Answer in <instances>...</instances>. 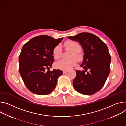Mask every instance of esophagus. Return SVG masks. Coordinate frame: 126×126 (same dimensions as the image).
<instances>
[{
  "mask_svg": "<svg viewBox=\"0 0 126 126\" xmlns=\"http://www.w3.org/2000/svg\"><path fill=\"white\" fill-rule=\"evenodd\" d=\"M67 72H68V71H63V74H65L67 73Z\"/></svg>",
  "mask_w": 126,
  "mask_h": 126,
  "instance_id": "1",
  "label": "esophagus"
}]
</instances>
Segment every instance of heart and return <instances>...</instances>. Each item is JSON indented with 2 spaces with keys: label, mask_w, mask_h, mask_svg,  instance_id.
<instances>
[{
  "label": "heart",
  "mask_w": 126,
  "mask_h": 126,
  "mask_svg": "<svg viewBox=\"0 0 126 126\" xmlns=\"http://www.w3.org/2000/svg\"><path fill=\"white\" fill-rule=\"evenodd\" d=\"M64 47L70 49L73 52L71 54L68 60L62 59L55 63V66L57 68L63 71H67L72 68L77 64V60L80 62L82 59V56L80 51L81 47L79 44L73 40H68L64 44ZM62 53V49L60 45L57 46L52 50V55L54 59L58 60L60 58Z\"/></svg>",
  "instance_id": "heart-1"
}]
</instances>
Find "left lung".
Listing matches in <instances>:
<instances>
[{"instance_id": "8db88e82", "label": "left lung", "mask_w": 126, "mask_h": 126, "mask_svg": "<svg viewBox=\"0 0 126 126\" xmlns=\"http://www.w3.org/2000/svg\"><path fill=\"white\" fill-rule=\"evenodd\" d=\"M67 37L79 41L85 53L80 65L85 70H76L73 86L81 94H93L103 88L110 72L111 58L108 48L102 40L91 33L81 32Z\"/></svg>"}]
</instances>
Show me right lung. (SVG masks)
<instances>
[{
	"label": "right lung",
	"mask_w": 126,
	"mask_h": 126,
	"mask_svg": "<svg viewBox=\"0 0 126 126\" xmlns=\"http://www.w3.org/2000/svg\"><path fill=\"white\" fill-rule=\"evenodd\" d=\"M63 39L39 35L23 45L19 56V71L26 88L32 93L46 95L57 85L63 72L60 69L51 71L50 68L54 61L52 50Z\"/></svg>",
	"instance_id": "right-lung-1"
}]
</instances>
